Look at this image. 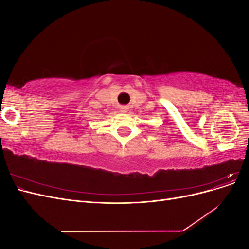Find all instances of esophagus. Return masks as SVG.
<instances>
[{
	"mask_svg": "<svg viewBox=\"0 0 249 249\" xmlns=\"http://www.w3.org/2000/svg\"><path fill=\"white\" fill-rule=\"evenodd\" d=\"M127 110H129V108H127L126 106H122V107H120V112L125 113V112H127Z\"/></svg>",
	"mask_w": 249,
	"mask_h": 249,
	"instance_id": "esophagus-1",
	"label": "esophagus"
}]
</instances>
